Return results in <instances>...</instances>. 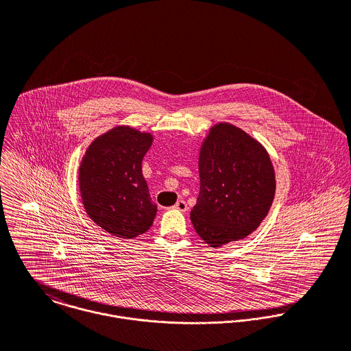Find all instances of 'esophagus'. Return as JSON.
Here are the masks:
<instances>
[{
    "instance_id": "esophagus-1",
    "label": "esophagus",
    "mask_w": 351,
    "mask_h": 351,
    "mask_svg": "<svg viewBox=\"0 0 351 351\" xmlns=\"http://www.w3.org/2000/svg\"><path fill=\"white\" fill-rule=\"evenodd\" d=\"M173 208H174V209H178V210H181V212H185V210H188V204L184 200H178L176 202V205H174Z\"/></svg>"
}]
</instances>
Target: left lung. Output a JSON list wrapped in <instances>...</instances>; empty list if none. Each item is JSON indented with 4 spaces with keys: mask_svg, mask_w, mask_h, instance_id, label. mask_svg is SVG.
<instances>
[{
    "mask_svg": "<svg viewBox=\"0 0 351 351\" xmlns=\"http://www.w3.org/2000/svg\"><path fill=\"white\" fill-rule=\"evenodd\" d=\"M200 193L191 219L212 247L247 237L267 215L276 177L265 149L242 130L220 123L199 159Z\"/></svg>",
    "mask_w": 351,
    "mask_h": 351,
    "instance_id": "left-lung-1",
    "label": "left lung"
}]
</instances>
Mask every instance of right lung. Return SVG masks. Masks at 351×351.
I'll list each match as a JSON object with an SVG mask.
<instances>
[{
  "label": "right lung",
  "instance_id": "obj_1",
  "mask_svg": "<svg viewBox=\"0 0 351 351\" xmlns=\"http://www.w3.org/2000/svg\"><path fill=\"white\" fill-rule=\"evenodd\" d=\"M150 134L116 127L97 138L80 167V189L89 217L106 232L134 239L150 230L156 215L142 160Z\"/></svg>",
  "mask_w": 351,
  "mask_h": 351
}]
</instances>
